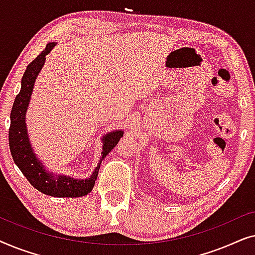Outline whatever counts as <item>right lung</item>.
<instances>
[{
    "label": "right lung",
    "instance_id": "right-lung-1",
    "mask_svg": "<svg viewBox=\"0 0 255 255\" xmlns=\"http://www.w3.org/2000/svg\"><path fill=\"white\" fill-rule=\"evenodd\" d=\"M54 46L55 43H48L45 50L33 61L30 62L26 71L24 72L22 87H20L18 95L16 96L11 114H10L9 147L17 167L31 183V186H33L37 190L54 197H80L92 191L99 175L101 162L123 137V131H114L103 138L102 158L90 179L76 180L64 175H53L44 169V166L36 158V154L31 148L29 138H27L25 113L38 73L43 67L45 59H46L45 57Z\"/></svg>",
    "mask_w": 255,
    "mask_h": 255
}]
</instances>
